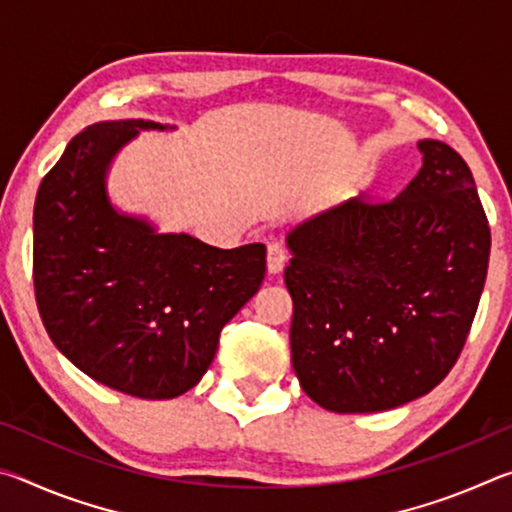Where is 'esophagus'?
<instances>
[{
  "label": "esophagus",
  "instance_id": "obj_1",
  "mask_svg": "<svg viewBox=\"0 0 512 512\" xmlns=\"http://www.w3.org/2000/svg\"><path fill=\"white\" fill-rule=\"evenodd\" d=\"M284 264H287V248H284L280 241H271L268 244V257H266V266L268 273H280Z\"/></svg>",
  "mask_w": 512,
  "mask_h": 512
}]
</instances>
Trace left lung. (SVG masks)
I'll list each match as a JSON object with an SVG mask.
<instances>
[{"mask_svg":"<svg viewBox=\"0 0 512 512\" xmlns=\"http://www.w3.org/2000/svg\"><path fill=\"white\" fill-rule=\"evenodd\" d=\"M422 169L400 196H363L287 237L291 363L334 413H372L427 395L461 354L479 307L490 225L452 146L418 142Z\"/></svg>","mask_w":512,"mask_h":512,"instance_id":"obj_1","label":"left lung"}]
</instances>
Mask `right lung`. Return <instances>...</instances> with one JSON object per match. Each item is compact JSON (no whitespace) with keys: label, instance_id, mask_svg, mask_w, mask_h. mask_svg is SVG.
Listing matches in <instances>:
<instances>
[{"label":"right lung","instance_id":"add662e5","mask_svg":"<svg viewBox=\"0 0 512 512\" xmlns=\"http://www.w3.org/2000/svg\"><path fill=\"white\" fill-rule=\"evenodd\" d=\"M144 119L99 121L67 144L33 207V284L49 339L99 384L171 400L210 368L223 325L255 296L266 246L164 235L112 207L110 162Z\"/></svg>","mask_w":512,"mask_h":512}]
</instances>
